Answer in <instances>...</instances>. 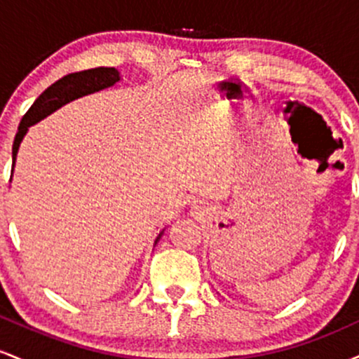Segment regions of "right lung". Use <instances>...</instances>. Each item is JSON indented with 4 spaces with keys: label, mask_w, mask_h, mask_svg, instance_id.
Wrapping results in <instances>:
<instances>
[{
    "label": "right lung",
    "mask_w": 359,
    "mask_h": 359,
    "mask_svg": "<svg viewBox=\"0 0 359 359\" xmlns=\"http://www.w3.org/2000/svg\"><path fill=\"white\" fill-rule=\"evenodd\" d=\"M119 81V72L114 67H96L89 69V71H81L67 74L62 79L53 82L50 88H47L36 97L32 108L27 111L22 123L18 126V133H16L15 142H13V165L16 160V154H18L20 143L25 135H27L28 128L35 123H39L40 119L47 118L48 114H52L53 111L62 108L64 104L71 102L77 97L88 96V94L97 93V90L111 88ZM163 231H160L156 236L155 245L162 238Z\"/></svg>",
    "instance_id": "right-lung-1"
}]
</instances>
